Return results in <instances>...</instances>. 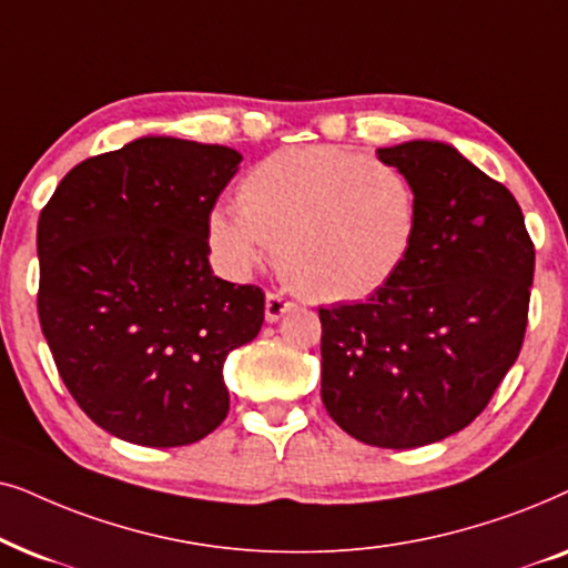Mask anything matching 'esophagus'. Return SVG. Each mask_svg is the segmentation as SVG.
I'll return each mask as SVG.
<instances>
[{"label": "esophagus", "instance_id": "1", "mask_svg": "<svg viewBox=\"0 0 568 568\" xmlns=\"http://www.w3.org/2000/svg\"><path fill=\"white\" fill-rule=\"evenodd\" d=\"M291 308H293V301L285 298L283 293L270 291L267 293V301H264V320L277 322L280 316H283L285 312H291Z\"/></svg>", "mask_w": 568, "mask_h": 568}]
</instances>
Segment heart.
<instances>
[{
    "mask_svg": "<svg viewBox=\"0 0 568 568\" xmlns=\"http://www.w3.org/2000/svg\"><path fill=\"white\" fill-rule=\"evenodd\" d=\"M239 210L215 207L213 252L248 272L264 248L298 293L324 304L363 301L403 270L420 231V196L395 163L337 145L277 150L248 169Z\"/></svg>",
    "mask_w": 568,
    "mask_h": 568,
    "instance_id": "heart-1",
    "label": "heart"
}]
</instances>
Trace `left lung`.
I'll list each match as a JSON object with an SVG mask.
<instances>
[{"mask_svg":"<svg viewBox=\"0 0 568 568\" xmlns=\"http://www.w3.org/2000/svg\"><path fill=\"white\" fill-rule=\"evenodd\" d=\"M420 196L403 270L366 304L320 308L322 403L345 434L413 449L486 410L525 343L535 244L504 184L444 142L376 150Z\"/></svg>","mask_w":568,"mask_h":568,"instance_id":"left-lung-1","label":"left lung"}]
</instances>
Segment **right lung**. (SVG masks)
<instances>
[{
	"mask_svg": "<svg viewBox=\"0 0 568 568\" xmlns=\"http://www.w3.org/2000/svg\"><path fill=\"white\" fill-rule=\"evenodd\" d=\"M241 155L142 138L59 181L38 217V320L74 403L140 447H184L229 415L223 361L264 291L210 270L207 221Z\"/></svg>",
	"mask_w": 568,
	"mask_h": 568,
	"instance_id": "1",
	"label": "right lung"
}]
</instances>
